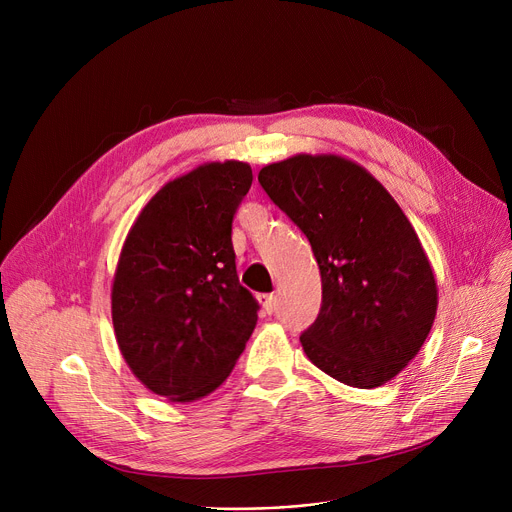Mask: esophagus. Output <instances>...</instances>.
<instances>
[{
    "label": "esophagus",
    "mask_w": 512,
    "mask_h": 512,
    "mask_svg": "<svg viewBox=\"0 0 512 512\" xmlns=\"http://www.w3.org/2000/svg\"><path fill=\"white\" fill-rule=\"evenodd\" d=\"M257 299H259V303H261V307L267 315H272L276 311V297H274V294H259Z\"/></svg>",
    "instance_id": "1"
}]
</instances>
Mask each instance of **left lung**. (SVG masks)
I'll return each mask as SVG.
<instances>
[{
    "label": "left lung",
    "mask_w": 512,
    "mask_h": 512,
    "mask_svg": "<svg viewBox=\"0 0 512 512\" xmlns=\"http://www.w3.org/2000/svg\"><path fill=\"white\" fill-rule=\"evenodd\" d=\"M259 184L313 249L321 309L301 334L330 378L378 388L419 353L438 290L421 242L386 188L336 155H294L259 172Z\"/></svg>",
    "instance_id": "8db88e82"
}]
</instances>
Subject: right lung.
<instances>
[{"mask_svg":"<svg viewBox=\"0 0 512 512\" xmlns=\"http://www.w3.org/2000/svg\"><path fill=\"white\" fill-rule=\"evenodd\" d=\"M253 172L205 164L145 205L120 253L112 319L132 373L155 394L195 400L218 388L257 326L238 282L232 220Z\"/></svg>","mask_w":512,"mask_h":512,"instance_id":"add662e5","label":"right lung"}]
</instances>
